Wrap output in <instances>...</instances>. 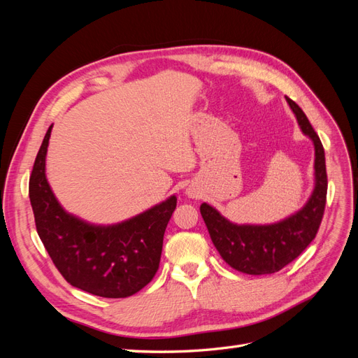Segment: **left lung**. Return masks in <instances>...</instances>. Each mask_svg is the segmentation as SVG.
<instances>
[{
	"mask_svg": "<svg viewBox=\"0 0 358 358\" xmlns=\"http://www.w3.org/2000/svg\"><path fill=\"white\" fill-rule=\"evenodd\" d=\"M301 131L315 145V189L305 208L272 225H236L212 206L203 203L200 212L210 239L224 262L248 275L279 272L305 251L315 239L327 201V170L324 148L315 129L300 107L287 99Z\"/></svg>",
	"mask_w": 358,
	"mask_h": 358,
	"instance_id": "left-lung-1",
	"label": "left lung"
}]
</instances>
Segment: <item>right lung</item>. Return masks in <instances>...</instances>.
<instances>
[{
	"label": "right lung",
	"instance_id": "add662e5",
	"mask_svg": "<svg viewBox=\"0 0 358 358\" xmlns=\"http://www.w3.org/2000/svg\"><path fill=\"white\" fill-rule=\"evenodd\" d=\"M50 131L52 125L29 176V200L43 245L70 285L107 299L136 294L154 279L159 267L162 239L176 209V197L112 227L74 218L61 208L46 180Z\"/></svg>",
	"mask_w": 358,
	"mask_h": 358
}]
</instances>
